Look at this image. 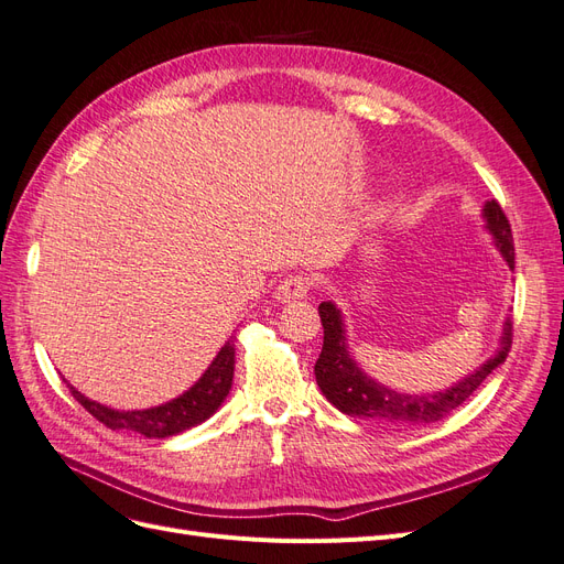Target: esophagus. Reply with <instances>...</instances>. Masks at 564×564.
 Masks as SVG:
<instances>
[{
    "instance_id": "1",
    "label": "esophagus",
    "mask_w": 564,
    "mask_h": 564,
    "mask_svg": "<svg viewBox=\"0 0 564 564\" xmlns=\"http://www.w3.org/2000/svg\"><path fill=\"white\" fill-rule=\"evenodd\" d=\"M313 289V280L308 275H289L286 280L280 282L275 296L280 301H296V299H305Z\"/></svg>"
}]
</instances>
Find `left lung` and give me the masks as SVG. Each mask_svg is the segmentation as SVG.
<instances>
[{"mask_svg":"<svg viewBox=\"0 0 564 564\" xmlns=\"http://www.w3.org/2000/svg\"><path fill=\"white\" fill-rule=\"evenodd\" d=\"M482 216L487 220V230L491 232L494 242H497V249L501 251L510 270H513V232H510V224L501 209V204L497 199L487 202ZM319 319L324 329V344L315 362V379L322 395L327 398L338 412H344L348 416L369 419L388 425H402V429L433 423L452 414L456 406L464 404L473 392L482 386V381L494 369L506 362L510 344H513V324L506 319L497 352H494L480 369H475L447 390L433 392V395H406V392L390 390L377 383L355 365L346 348L344 317H340V311L332 301L319 303Z\"/></svg>","mask_w":564,"mask_h":564,"instance_id":"left-lung-1","label":"left lung"}]
</instances>
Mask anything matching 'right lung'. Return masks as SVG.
Listing matches in <instances>:
<instances>
[{
  "instance_id": "add662e5",
  "label": "right lung",
  "mask_w": 564,
  "mask_h": 564,
  "mask_svg": "<svg viewBox=\"0 0 564 564\" xmlns=\"http://www.w3.org/2000/svg\"><path fill=\"white\" fill-rule=\"evenodd\" d=\"M232 373L235 344L228 340L191 390H185L176 400H169L160 406L135 409V412H119V409H110L106 404L84 398L70 383H67V388H70L73 398L87 409L96 421L108 425L110 431H133L145 437H169L207 421L220 406V402L228 398Z\"/></svg>"
}]
</instances>
